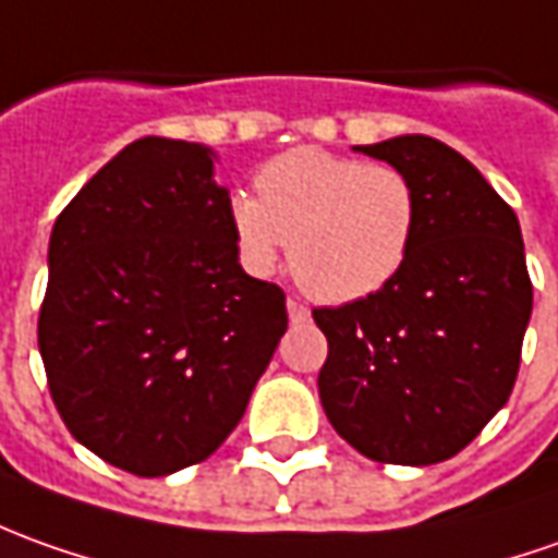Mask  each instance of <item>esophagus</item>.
I'll use <instances>...</instances> for the list:
<instances>
[{"mask_svg": "<svg viewBox=\"0 0 558 558\" xmlns=\"http://www.w3.org/2000/svg\"><path fill=\"white\" fill-rule=\"evenodd\" d=\"M287 314H290V324H305L311 317V311L302 302H295V299H287Z\"/></svg>", "mask_w": 558, "mask_h": 558, "instance_id": "34e87169", "label": "esophagus"}]
</instances>
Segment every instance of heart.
Wrapping results in <instances>:
<instances>
[{"mask_svg": "<svg viewBox=\"0 0 558 558\" xmlns=\"http://www.w3.org/2000/svg\"><path fill=\"white\" fill-rule=\"evenodd\" d=\"M259 198L231 195L229 219L241 263L275 271L290 241L302 290L329 305L378 293L407 263L418 198L403 170L324 149H290L256 177Z\"/></svg>", "mask_w": 558, "mask_h": 558, "instance_id": "obj_1", "label": "heart"}]
</instances>
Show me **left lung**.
Masks as SVG:
<instances>
[{
	"mask_svg": "<svg viewBox=\"0 0 558 558\" xmlns=\"http://www.w3.org/2000/svg\"><path fill=\"white\" fill-rule=\"evenodd\" d=\"M403 170L418 198L407 263L378 293L317 308V375L336 434L381 464L458 454L507 403L532 317L517 214L461 151L407 134L354 146Z\"/></svg>",
	"mask_w": 558,
	"mask_h": 558,
	"instance_id": "8db88e82",
	"label": "left lung"
}]
</instances>
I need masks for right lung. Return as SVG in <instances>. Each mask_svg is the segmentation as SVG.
Listing matches in <instances>:
<instances>
[{"instance_id":"1","label":"right lung","mask_w":558,"mask_h":558,"mask_svg":"<svg viewBox=\"0 0 558 558\" xmlns=\"http://www.w3.org/2000/svg\"><path fill=\"white\" fill-rule=\"evenodd\" d=\"M214 161L201 143L134 140L51 231L48 388L72 437L134 476L210 458L287 332L283 290L238 263Z\"/></svg>"}]
</instances>
